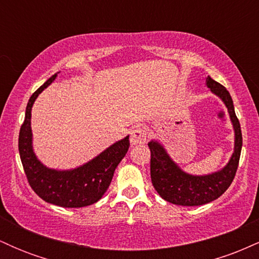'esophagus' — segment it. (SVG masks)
I'll return each instance as SVG.
<instances>
[{
    "mask_svg": "<svg viewBox=\"0 0 259 259\" xmlns=\"http://www.w3.org/2000/svg\"><path fill=\"white\" fill-rule=\"evenodd\" d=\"M147 138V132L144 127H135V129L132 130L130 133V144L134 145H142L146 142Z\"/></svg>",
    "mask_w": 259,
    "mask_h": 259,
    "instance_id": "1",
    "label": "esophagus"
}]
</instances>
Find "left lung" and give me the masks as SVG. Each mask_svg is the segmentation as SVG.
<instances>
[{"label": "left lung", "instance_id": "1", "mask_svg": "<svg viewBox=\"0 0 259 259\" xmlns=\"http://www.w3.org/2000/svg\"><path fill=\"white\" fill-rule=\"evenodd\" d=\"M206 85L215 96H218L224 102L234 127V152L224 168L207 175L189 174L170 158L162 144L156 140L148 142L151 151L152 185L163 200L179 206H201L221 197L233 183L241 154V127L235 114L230 94L224 86L217 82L210 76L206 79Z\"/></svg>", "mask_w": 259, "mask_h": 259}]
</instances>
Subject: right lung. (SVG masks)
Here are the masks:
<instances>
[{"label":"right lung","instance_id":"obj_1","mask_svg":"<svg viewBox=\"0 0 259 259\" xmlns=\"http://www.w3.org/2000/svg\"><path fill=\"white\" fill-rule=\"evenodd\" d=\"M57 74L52 75L29 100L18 141L20 159L29 184L38 197L59 207H86L97 202L105 195L115 168L129 150V136L117 141L78 168L57 170L44 165L37 159L32 148L31 108L38 95L52 84Z\"/></svg>","mask_w":259,"mask_h":259}]
</instances>
